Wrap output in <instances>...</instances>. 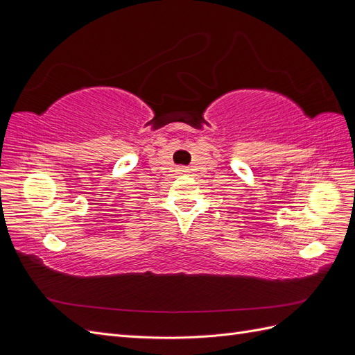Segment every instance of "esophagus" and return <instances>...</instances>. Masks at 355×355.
<instances>
[{
  "label": "esophagus",
  "instance_id": "esophagus-1",
  "mask_svg": "<svg viewBox=\"0 0 355 355\" xmlns=\"http://www.w3.org/2000/svg\"><path fill=\"white\" fill-rule=\"evenodd\" d=\"M180 171H187V170L185 168H180Z\"/></svg>",
  "mask_w": 355,
  "mask_h": 355
}]
</instances>
